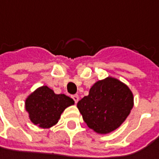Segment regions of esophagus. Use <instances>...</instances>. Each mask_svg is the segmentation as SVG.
Here are the masks:
<instances>
[{
  "mask_svg": "<svg viewBox=\"0 0 159 159\" xmlns=\"http://www.w3.org/2000/svg\"><path fill=\"white\" fill-rule=\"evenodd\" d=\"M72 99L75 101V103H77L78 102V100H79V96L77 95V94H75V95H73L72 96Z\"/></svg>",
  "mask_w": 159,
  "mask_h": 159,
  "instance_id": "1",
  "label": "esophagus"
}]
</instances>
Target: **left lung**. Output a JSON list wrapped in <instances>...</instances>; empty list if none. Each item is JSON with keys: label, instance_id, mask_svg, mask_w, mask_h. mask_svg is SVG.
<instances>
[{"label": "left lung", "instance_id": "left-lung-1", "mask_svg": "<svg viewBox=\"0 0 159 159\" xmlns=\"http://www.w3.org/2000/svg\"><path fill=\"white\" fill-rule=\"evenodd\" d=\"M134 106V96L125 84L107 77L95 83L77 107L86 125L98 134H108L122 125Z\"/></svg>", "mask_w": 159, "mask_h": 159}]
</instances>
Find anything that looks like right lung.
Wrapping results in <instances>:
<instances>
[{
    "label": "right lung",
    "mask_w": 159,
    "mask_h": 159,
    "mask_svg": "<svg viewBox=\"0 0 159 159\" xmlns=\"http://www.w3.org/2000/svg\"><path fill=\"white\" fill-rule=\"evenodd\" d=\"M75 103L65 94H55L47 86L38 88L25 100V109L31 121L42 128H50L58 123L65 108Z\"/></svg>",
    "instance_id": "add662e5"
}]
</instances>
